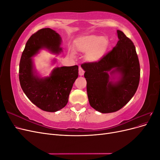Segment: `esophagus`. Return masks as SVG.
<instances>
[{
    "mask_svg": "<svg viewBox=\"0 0 160 160\" xmlns=\"http://www.w3.org/2000/svg\"><path fill=\"white\" fill-rule=\"evenodd\" d=\"M84 72H85V71H83V69H82L81 67H79V75L80 76H83L84 75Z\"/></svg>",
    "mask_w": 160,
    "mask_h": 160,
    "instance_id": "esophagus-1",
    "label": "esophagus"
}]
</instances>
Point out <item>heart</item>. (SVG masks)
Masks as SVG:
<instances>
[{
	"instance_id": "1",
	"label": "heart",
	"mask_w": 160,
	"mask_h": 160,
	"mask_svg": "<svg viewBox=\"0 0 160 160\" xmlns=\"http://www.w3.org/2000/svg\"><path fill=\"white\" fill-rule=\"evenodd\" d=\"M108 46L107 38L95 35L81 38L76 45L77 49L79 51L88 52L86 55V59L91 62H98L102 59L107 51Z\"/></svg>"
}]
</instances>
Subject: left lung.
<instances>
[{"label":"left lung","mask_w":160,"mask_h":160,"mask_svg":"<svg viewBox=\"0 0 160 160\" xmlns=\"http://www.w3.org/2000/svg\"><path fill=\"white\" fill-rule=\"evenodd\" d=\"M113 49L98 62L81 65L89 102L102 113L115 112L136 92L140 78L138 57L133 42L119 30Z\"/></svg>","instance_id":"8db88e82"}]
</instances>
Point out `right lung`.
I'll list each match as a JSON object with an SVG mask.
<instances>
[{
	"label": "right lung",
	"instance_id": "obj_1",
	"mask_svg": "<svg viewBox=\"0 0 160 160\" xmlns=\"http://www.w3.org/2000/svg\"><path fill=\"white\" fill-rule=\"evenodd\" d=\"M61 42V36L50 28L38 31L27 41L19 65V81L23 92L33 104L48 112H55L67 105L78 77V66L57 67L49 77H41L32 58L41 49L59 54L62 51ZM56 61L53 60V63Z\"/></svg>",
	"mask_w": 160,
	"mask_h": 160
}]
</instances>
